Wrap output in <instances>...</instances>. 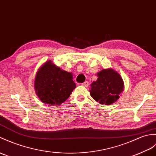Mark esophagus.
<instances>
[{
	"instance_id": "esophagus-1",
	"label": "esophagus",
	"mask_w": 156,
	"mask_h": 156,
	"mask_svg": "<svg viewBox=\"0 0 156 156\" xmlns=\"http://www.w3.org/2000/svg\"><path fill=\"white\" fill-rule=\"evenodd\" d=\"M82 85L84 87H88L89 86V83L88 82H84V83H82Z\"/></svg>"
}]
</instances>
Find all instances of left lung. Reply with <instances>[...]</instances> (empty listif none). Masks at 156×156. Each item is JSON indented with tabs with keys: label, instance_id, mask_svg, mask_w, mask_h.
Returning a JSON list of instances; mask_svg holds the SVG:
<instances>
[{
	"label": "left lung",
	"instance_id": "obj_1",
	"mask_svg": "<svg viewBox=\"0 0 156 156\" xmlns=\"http://www.w3.org/2000/svg\"><path fill=\"white\" fill-rule=\"evenodd\" d=\"M97 76V80L92 83L90 90L93 99L105 105L116 102L124 88L121 76L112 68H107L98 72Z\"/></svg>",
	"mask_w": 156,
	"mask_h": 156
}]
</instances>
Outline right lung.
I'll use <instances>...</instances> for the list:
<instances>
[{
  "instance_id": "right-lung-1",
  "label": "right lung",
  "mask_w": 156,
  "mask_h": 156,
  "mask_svg": "<svg viewBox=\"0 0 156 156\" xmlns=\"http://www.w3.org/2000/svg\"><path fill=\"white\" fill-rule=\"evenodd\" d=\"M72 74L61 70L50 60L39 68L34 80V90L44 104L60 105L70 96L76 84Z\"/></svg>"
}]
</instances>
